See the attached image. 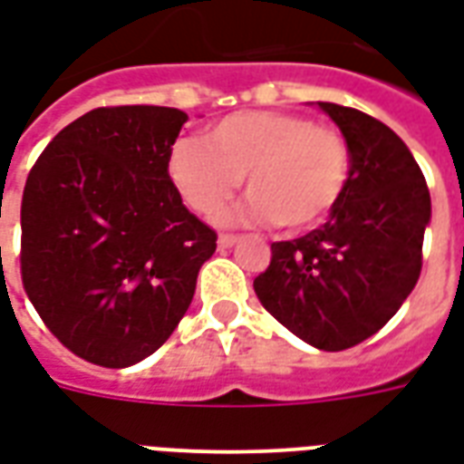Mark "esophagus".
<instances>
[{"instance_id": "34e87169", "label": "esophagus", "mask_w": 464, "mask_h": 464, "mask_svg": "<svg viewBox=\"0 0 464 464\" xmlns=\"http://www.w3.org/2000/svg\"><path fill=\"white\" fill-rule=\"evenodd\" d=\"M236 241H238V236H233V233H221V236H218V248H231Z\"/></svg>"}]
</instances>
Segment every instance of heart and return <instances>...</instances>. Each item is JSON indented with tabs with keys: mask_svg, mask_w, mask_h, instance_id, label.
<instances>
[{
	"mask_svg": "<svg viewBox=\"0 0 464 464\" xmlns=\"http://www.w3.org/2000/svg\"><path fill=\"white\" fill-rule=\"evenodd\" d=\"M350 143L338 129L291 111H238L216 121L201 141L173 146L169 176L186 206L218 218L243 176V218L285 231L321 226L348 191Z\"/></svg>",
	"mask_w": 464,
	"mask_h": 464,
	"instance_id": "1",
	"label": "heart"
}]
</instances>
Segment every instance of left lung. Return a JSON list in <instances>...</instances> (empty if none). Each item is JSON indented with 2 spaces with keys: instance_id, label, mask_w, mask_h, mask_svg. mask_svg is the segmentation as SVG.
Instances as JSON below:
<instances>
[{
  "instance_id": "left-lung-1",
  "label": "left lung",
  "mask_w": 464,
  "mask_h": 464,
  "mask_svg": "<svg viewBox=\"0 0 464 464\" xmlns=\"http://www.w3.org/2000/svg\"><path fill=\"white\" fill-rule=\"evenodd\" d=\"M318 106L350 143L348 191L321 228L273 243L253 288L293 335L335 353L375 335L415 288L430 191L392 129L350 106Z\"/></svg>"
}]
</instances>
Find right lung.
I'll return each mask as SVG.
<instances>
[{
    "label": "right lung",
    "mask_w": 464,
    "mask_h": 464,
    "mask_svg": "<svg viewBox=\"0 0 464 464\" xmlns=\"http://www.w3.org/2000/svg\"><path fill=\"white\" fill-rule=\"evenodd\" d=\"M186 119L102 106L56 133L26 176L24 291L56 341L94 365L126 368L161 348L216 251V231L169 176Z\"/></svg>",
    "instance_id": "right-lung-1"
}]
</instances>
